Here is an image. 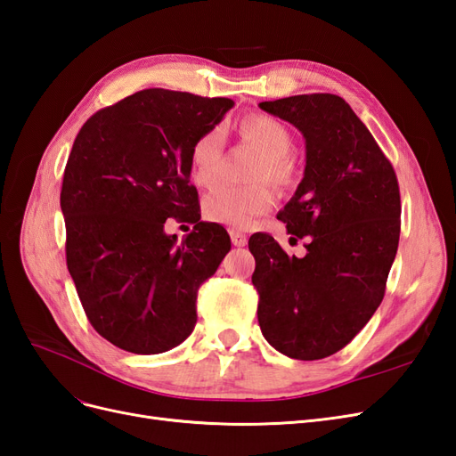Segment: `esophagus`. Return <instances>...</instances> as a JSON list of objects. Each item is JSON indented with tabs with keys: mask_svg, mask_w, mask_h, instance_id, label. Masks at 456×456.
I'll return each instance as SVG.
<instances>
[{
	"mask_svg": "<svg viewBox=\"0 0 456 456\" xmlns=\"http://www.w3.org/2000/svg\"><path fill=\"white\" fill-rule=\"evenodd\" d=\"M230 238H232V243L236 247H245L247 245V236L243 232H238V230H232L230 232Z\"/></svg>",
	"mask_w": 456,
	"mask_h": 456,
	"instance_id": "esophagus-1",
	"label": "esophagus"
}]
</instances>
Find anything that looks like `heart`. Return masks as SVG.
Masks as SVG:
<instances>
[{"label":"heart","mask_w":456,"mask_h":456,"mask_svg":"<svg viewBox=\"0 0 456 456\" xmlns=\"http://www.w3.org/2000/svg\"><path fill=\"white\" fill-rule=\"evenodd\" d=\"M238 133L245 142L260 151V159L253 171L255 181H268L275 188H291L297 176L291 151L295 136L283 121L266 114L243 116ZM224 154V134L218 127L203 131L191 142L188 163L191 181L198 186H209L220 171ZM273 205V194L268 184L255 183L247 186L216 184L203 200L207 220L232 228H249L258 216L268 213Z\"/></svg>","instance_id":"1"}]
</instances>
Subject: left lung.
<instances>
[{
  "label": "left lung",
  "instance_id": "8db88e82",
  "mask_svg": "<svg viewBox=\"0 0 456 456\" xmlns=\"http://www.w3.org/2000/svg\"><path fill=\"white\" fill-rule=\"evenodd\" d=\"M302 133L305 176L280 211L306 255L289 256L255 233L258 325L272 346L302 362L342 350L380 306L397 253L402 201L392 163L350 104L330 93L258 104Z\"/></svg>",
  "mask_w": 456,
  "mask_h": 456
}]
</instances>
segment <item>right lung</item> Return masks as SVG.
<instances>
[{
	"label": "right lung",
	"instance_id": "1",
	"mask_svg": "<svg viewBox=\"0 0 456 456\" xmlns=\"http://www.w3.org/2000/svg\"><path fill=\"white\" fill-rule=\"evenodd\" d=\"M233 106L144 89L91 116L64 169L66 265L96 333L131 354H161L190 337L200 285L230 251L223 226L201 223L190 146ZM167 217L195 224L183 244Z\"/></svg>",
	"mask_w": 456,
	"mask_h": 456
}]
</instances>
